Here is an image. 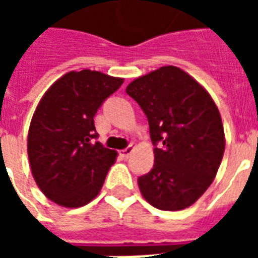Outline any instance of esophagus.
<instances>
[{
	"mask_svg": "<svg viewBox=\"0 0 258 258\" xmlns=\"http://www.w3.org/2000/svg\"><path fill=\"white\" fill-rule=\"evenodd\" d=\"M133 146H128V148H125V149H123V151H120V156L123 157V159H127V157H130V155L133 153Z\"/></svg>",
	"mask_w": 258,
	"mask_h": 258,
	"instance_id": "34e87169",
	"label": "esophagus"
}]
</instances>
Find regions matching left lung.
Returning <instances> with one entry per match:
<instances>
[{
  "label": "left lung",
  "instance_id": "obj_1",
  "mask_svg": "<svg viewBox=\"0 0 258 258\" xmlns=\"http://www.w3.org/2000/svg\"><path fill=\"white\" fill-rule=\"evenodd\" d=\"M125 92L149 121L155 164L138 178L148 203L159 210L189 207L214 181L225 151L221 114L202 84L177 66L133 80Z\"/></svg>",
  "mask_w": 258,
  "mask_h": 258
}]
</instances>
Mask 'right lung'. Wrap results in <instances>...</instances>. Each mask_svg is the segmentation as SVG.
Wrapping results in <instances>:
<instances>
[{
    "mask_svg": "<svg viewBox=\"0 0 258 258\" xmlns=\"http://www.w3.org/2000/svg\"><path fill=\"white\" fill-rule=\"evenodd\" d=\"M121 77L85 69L69 72L42 95L31 117L27 155L33 178L48 199L81 207L101 192L117 152L96 138L94 116Z\"/></svg>",
    "mask_w": 258,
    "mask_h": 258,
    "instance_id": "right-lung-1",
    "label": "right lung"
}]
</instances>
